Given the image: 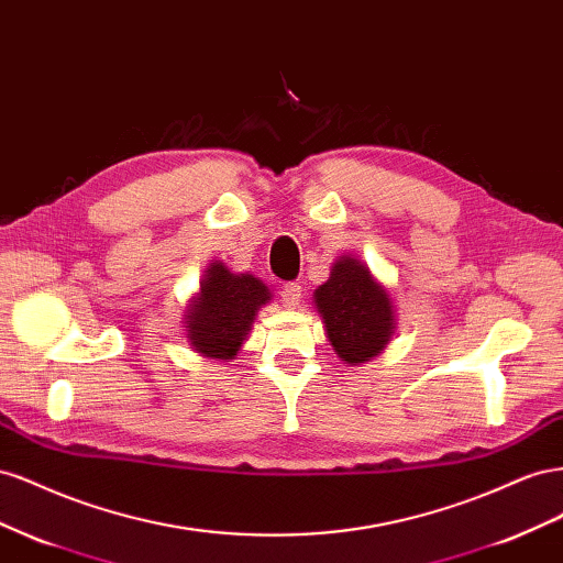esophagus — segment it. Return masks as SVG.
Instances as JSON below:
<instances>
[{
	"mask_svg": "<svg viewBox=\"0 0 563 563\" xmlns=\"http://www.w3.org/2000/svg\"><path fill=\"white\" fill-rule=\"evenodd\" d=\"M280 299L285 303V309H297L299 301H301V287L297 283H285Z\"/></svg>",
	"mask_w": 563,
	"mask_h": 563,
	"instance_id": "esophagus-1",
	"label": "esophagus"
}]
</instances>
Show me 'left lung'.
<instances>
[{
    "instance_id": "1",
    "label": "left lung",
    "mask_w": 563,
    "mask_h": 563,
    "mask_svg": "<svg viewBox=\"0 0 563 563\" xmlns=\"http://www.w3.org/2000/svg\"><path fill=\"white\" fill-rule=\"evenodd\" d=\"M316 311L336 358L363 365L387 349L396 332V307L365 262L340 256L330 278L313 292Z\"/></svg>"
}]
</instances>
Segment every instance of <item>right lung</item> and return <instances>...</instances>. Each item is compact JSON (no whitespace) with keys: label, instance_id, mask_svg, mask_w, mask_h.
Listing matches in <instances>:
<instances>
[{"label":"right lung","instance_id":"right-lung-1","mask_svg":"<svg viewBox=\"0 0 563 563\" xmlns=\"http://www.w3.org/2000/svg\"><path fill=\"white\" fill-rule=\"evenodd\" d=\"M271 301V290L252 273H233L214 260L205 268L200 290L188 301L184 328L188 346L205 358L233 361L247 340L262 307Z\"/></svg>","mask_w":563,"mask_h":563}]
</instances>
